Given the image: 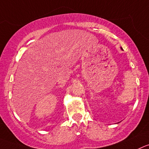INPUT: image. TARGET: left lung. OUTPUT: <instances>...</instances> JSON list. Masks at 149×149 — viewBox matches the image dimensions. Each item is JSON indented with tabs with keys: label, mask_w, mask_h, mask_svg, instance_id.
Masks as SVG:
<instances>
[{
	"label": "left lung",
	"mask_w": 149,
	"mask_h": 149,
	"mask_svg": "<svg viewBox=\"0 0 149 149\" xmlns=\"http://www.w3.org/2000/svg\"><path fill=\"white\" fill-rule=\"evenodd\" d=\"M121 49H123V48H121Z\"/></svg>",
	"instance_id": "1"
}]
</instances>
